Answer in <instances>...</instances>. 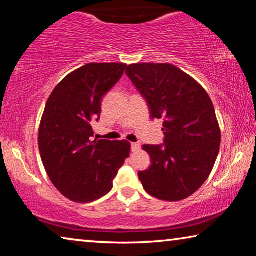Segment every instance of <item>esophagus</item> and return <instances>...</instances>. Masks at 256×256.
I'll list each match as a JSON object with an SVG mask.
<instances>
[{
    "mask_svg": "<svg viewBox=\"0 0 256 256\" xmlns=\"http://www.w3.org/2000/svg\"><path fill=\"white\" fill-rule=\"evenodd\" d=\"M140 149V144H136V142H132L131 144V150L133 152H138V150Z\"/></svg>",
    "mask_w": 256,
    "mask_h": 256,
    "instance_id": "obj_1",
    "label": "esophagus"
}]
</instances>
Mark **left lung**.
I'll return each mask as SVG.
<instances>
[{
  "mask_svg": "<svg viewBox=\"0 0 256 256\" xmlns=\"http://www.w3.org/2000/svg\"><path fill=\"white\" fill-rule=\"evenodd\" d=\"M126 75L147 102L150 118L164 120V144L142 147L152 165L138 173L141 184L163 200L192 196L208 180L220 150L212 101L196 80L173 64H130Z\"/></svg>",
  "mask_w": 256,
  "mask_h": 256,
  "instance_id": "obj_1",
  "label": "left lung"
}]
</instances>
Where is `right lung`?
<instances>
[{
  "label": "right lung",
  "instance_id": "1",
  "mask_svg": "<svg viewBox=\"0 0 256 256\" xmlns=\"http://www.w3.org/2000/svg\"><path fill=\"white\" fill-rule=\"evenodd\" d=\"M125 68V64H88L64 77L48 96L38 131L40 158L52 184L72 202H90L107 194L130 155L125 140L92 141L91 126Z\"/></svg>",
  "mask_w": 256,
  "mask_h": 256
}]
</instances>
